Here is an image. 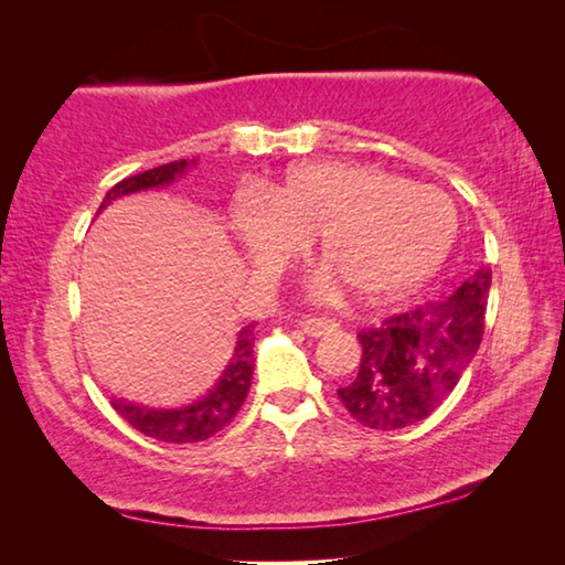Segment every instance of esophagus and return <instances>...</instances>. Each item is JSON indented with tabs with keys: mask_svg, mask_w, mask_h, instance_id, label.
<instances>
[{
	"mask_svg": "<svg viewBox=\"0 0 565 565\" xmlns=\"http://www.w3.org/2000/svg\"><path fill=\"white\" fill-rule=\"evenodd\" d=\"M339 323L333 319H321V317H311V319H303L301 321V331L306 333V337L311 339H319V337H327V333L337 331Z\"/></svg>",
	"mask_w": 565,
	"mask_h": 565,
	"instance_id": "obj_1",
	"label": "esophagus"
}]
</instances>
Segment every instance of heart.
<instances>
[{
  "label": "heart",
  "mask_w": 565,
  "mask_h": 565,
  "mask_svg": "<svg viewBox=\"0 0 565 565\" xmlns=\"http://www.w3.org/2000/svg\"><path fill=\"white\" fill-rule=\"evenodd\" d=\"M228 226L256 269H274L317 236L327 284L379 301L426 281L451 252L456 209L444 191L391 171L317 161L289 171L266 196H242Z\"/></svg>",
  "instance_id": "obj_1"
}]
</instances>
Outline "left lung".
<instances>
[{
    "mask_svg": "<svg viewBox=\"0 0 565 565\" xmlns=\"http://www.w3.org/2000/svg\"><path fill=\"white\" fill-rule=\"evenodd\" d=\"M489 289L491 269L483 264L446 299L424 301L359 331V374L339 388L349 414L376 431L431 416L481 347Z\"/></svg>",
    "mask_w": 565,
    "mask_h": 565,
    "instance_id": "left-lung-1",
    "label": "left lung"
}]
</instances>
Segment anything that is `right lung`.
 <instances>
[{"mask_svg": "<svg viewBox=\"0 0 565 565\" xmlns=\"http://www.w3.org/2000/svg\"><path fill=\"white\" fill-rule=\"evenodd\" d=\"M191 164H194V161H191ZM186 167L189 161L181 159V161H171V164H164V167L141 171L137 177L121 179L119 184H114L107 191L99 212L119 196L134 194V191L171 184V181L184 174ZM252 353H254V323H248V327L238 331L234 353L232 359H228V366L224 369L222 379L216 381V386L209 391L204 398H199L191 406H181V408H147L124 398H114L111 406L124 420H127V424H131L137 431H141L149 438H157V441H167V444L206 441L209 436L222 431L228 420L238 414V408H242L244 398L248 394V386H252V374H254Z\"/></svg>", "mask_w": 565, "mask_h": 565, "instance_id": "add662e5", "label": "right lung"}]
</instances>
